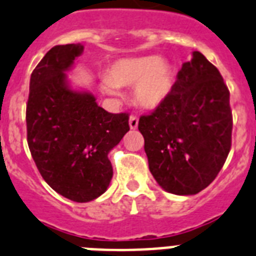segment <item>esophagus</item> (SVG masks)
I'll list each match as a JSON object with an SVG mask.
<instances>
[{
    "instance_id": "34e87169",
    "label": "esophagus",
    "mask_w": 256,
    "mask_h": 256,
    "mask_svg": "<svg viewBox=\"0 0 256 256\" xmlns=\"http://www.w3.org/2000/svg\"><path fill=\"white\" fill-rule=\"evenodd\" d=\"M130 130H136L137 126H138V118L136 115H130Z\"/></svg>"
}]
</instances>
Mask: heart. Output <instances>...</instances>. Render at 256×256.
<instances>
[{
	"label": "heart",
	"mask_w": 256,
	"mask_h": 256,
	"mask_svg": "<svg viewBox=\"0 0 256 256\" xmlns=\"http://www.w3.org/2000/svg\"><path fill=\"white\" fill-rule=\"evenodd\" d=\"M133 85V96L138 106L148 110L158 108L171 94V67L156 56L119 60L108 67L101 89L107 94L119 97V88Z\"/></svg>",
	"instance_id": "obj_1"
}]
</instances>
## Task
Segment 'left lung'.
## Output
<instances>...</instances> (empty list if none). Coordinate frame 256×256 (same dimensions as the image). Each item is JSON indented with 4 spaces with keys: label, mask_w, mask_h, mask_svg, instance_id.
<instances>
[{
    "label": "left lung",
    "mask_w": 256,
    "mask_h": 256,
    "mask_svg": "<svg viewBox=\"0 0 256 256\" xmlns=\"http://www.w3.org/2000/svg\"><path fill=\"white\" fill-rule=\"evenodd\" d=\"M229 90L200 52L184 63L166 102L140 118L149 170L166 192L193 196L208 186L232 145Z\"/></svg>",
    "instance_id": "left-lung-1"
}]
</instances>
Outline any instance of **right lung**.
<instances>
[{
    "instance_id": "obj_1",
    "label": "right lung",
    "mask_w": 256,
    "mask_h": 256,
    "mask_svg": "<svg viewBox=\"0 0 256 256\" xmlns=\"http://www.w3.org/2000/svg\"><path fill=\"white\" fill-rule=\"evenodd\" d=\"M82 44L56 45L36 66L27 102V141L42 178L74 202L104 193L112 178L108 152L128 130V114H111L89 92L72 89L67 74Z\"/></svg>"
}]
</instances>
